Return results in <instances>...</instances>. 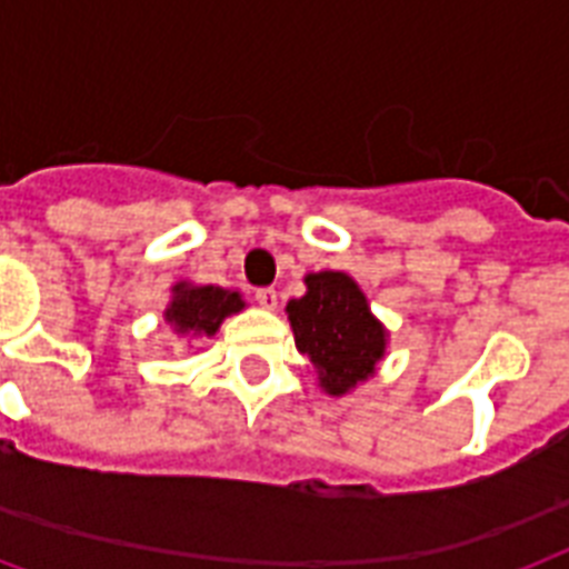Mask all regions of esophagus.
<instances>
[{
	"instance_id": "esophagus-1",
	"label": "esophagus",
	"mask_w": 569,
	"mask_h": 569,
	"mask_svg": "<svg viewBox=\"0 0 569 569\" xmlns=\"http://www.w3.org/2000/svg\"><path fill=\"white\" fill-rule=\"evenodd\" d=\"M257 303L262 307V310H277V303H280V295H277V289H257Z\"/></svg>"
}]
</instances>
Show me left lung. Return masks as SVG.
<instances>
[{
  "instance_id": "obj_1",
  "label": "left lung",
  "mask_w": 569,
  "mask_h": 569,
  "mask_svg": "<svg viewBox=\"0 0 569 569\" xmlns=\"http://www.w3.org/2000/svg\"><path fill=\"white\" fill-rule=\"evenodd\" d=\"M303 283L307 295L286 303L295 346L310 357L328 396H346L375 375L387 351V330L355 277L319 271L303 277Z\"/></svg>"
}]
</instances>
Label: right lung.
<instances>
[{"mask_svg": "<svg viewBox=\"0 0 569 569\" xmlns=\"http://www.w3.org/2000/svg\"><path fill=\"white\" fill-rule=\"evenodd\" d=\"M171 292L164 321L180 337H214L227 316L244 310L241 295L232 289H221V286H194L182 280Z\"/></svg>", "mask_w": 569, "mask_h": 569, "instance_id": "add662e5", "label": "right lung"}]
</instances>
